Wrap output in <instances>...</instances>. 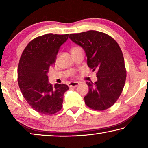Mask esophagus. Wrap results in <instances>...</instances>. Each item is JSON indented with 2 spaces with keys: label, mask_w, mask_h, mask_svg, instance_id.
<instances>
[{
  "label": "esophagus",
  "mask_w": 148,
  "mask_h": 148,
  "mask_svg": "<svg viewBox=\"0 0 148 148\" xmlns=\"http://www.w3.org/2000/svg\"><path fill=\"white\" fill-rule=\"evenodd\" d=\"M79 82H71V83L69 84V87H77V86H79Z\"/></svg>",
  "instance_id": "esophagus-1"
}]
</instances>
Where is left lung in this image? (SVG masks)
<instances>
[{
	"mask_svg": "<svg viewBox=\"0 0 148 148\" xmlns=\"http://www.w3.org/2000/svg\"><path fill=\"white\" fill-rule=\"evenodd\" d=\"M69 38L84 49L89 68L97 70V81L86 82L89 92L85 103L93 110L108 109L118 99L126 79L121 48L109 35L96 31L71 34Z\"/></svg>",
	"mask_w": 148,
	"mask_h": 148,
	"instance_id": "8db88e82",
	"label": "left lung"
}]
</instances>
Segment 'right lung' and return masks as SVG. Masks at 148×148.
Here are the masks:
<instances>
[{
  "label": "right lung",
  "mask_w": 148,
  "mask_h": 148,
  "mask_svg": "<svg viewBox=\"0 0 148 148\" xmlns=\"http://www.w3.org/2000/svg\"><path fill=\"white\" fill-rule=\"evenodd\" d=\"M69 34H44L27 44L19 62L17 82L27 102L40 114L52 115L62 107L63 95L69 88L65 84L48 82L47 72L55 63L57 54Z\"/></svg>",
  "instance_id": "1"
}]
</instances>
